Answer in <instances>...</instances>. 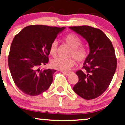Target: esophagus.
I'll use <instances>...</instances> for the list:
<instances>
[{"instance_id": "esophagus-1", "label": "esophagus", "mask_w": 125, "mask_h": 125, "mask_svg": "<svg viewBox=\"0 0 125 125\" xmlns=\"http://www.w3.org/2000/svg\"><path fill=\"white\" fill-rule=\"evenodd\" d=\"M62 73H63L64 75H66V76H69V75H70L71 73H72V72H71V71H67V72H63V71Z\"/></svg>"}]
</instances>
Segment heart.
Instances as JSON below:
<instances>
[{"label":"heart","instance_id":"obj_1","mask_svg":"<svg viewBox=\"0 0 125 125\" xmlns=\"http://www.w3.org/2000/svg\"><path fill=\"white\" fill-rule=\"evenodd\" d=\"M64 41L71 49L69 57H73L74 59L79 63L85 61L88 56V50L85 46L81 45L82 40L78 35L75 34H68L65 35L63 38ZM57 42L54 41L50 44L49 53L52 56L54 57L57 54ZM73 59L70 58L68 59L57 57L54 59L51 62L52 66L53 68L63 71H68L75 64Z\"/></svg>","mask_w":125,"mask_h":125}]
</instances>
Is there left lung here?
<instances>
[{
	"mask_svg": "<svg viewBox=\"0 0 125 125\" xmlns=\"http://www.w3.org/2000/svg\"><path fill=\"white\" fill-rule=\"evenodd\" d=\"M69 28L85 38L90 50L83 70L76 72L79 81L73 90L83 99H94L107 89L113 79L117 66L115 49L100 29L88 25Z\"/></svg>",
	"mask_w": 125,
	"mask_h": 125,
	"instance_id": "8db88e82",
	"label": "left lung"
}]
</instances>
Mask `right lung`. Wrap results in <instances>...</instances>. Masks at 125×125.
<instances>
[{"instance_id":"obj_1","label":"right lung","mask_w":125,"mask_h":125,"mask_svg":"<svg viewBox=\"0 0 125 125\" xmlns=\"http://www.w3.org/2000/svg\"><path fill=\"white\" fill-rule=\"evenodd\" d=\"M65 27L33 25L15 36L8 56L12 79L22 92L31 96L41 94L50 87L54 69H41L49 62V49Z\"/></svg>"}]
</instances>
